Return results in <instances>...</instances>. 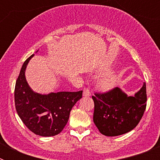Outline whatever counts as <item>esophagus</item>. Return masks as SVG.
<instances>
[{"mask_svg":"<svg viewBox=\"0 0 160 160\" xmlns=\"http://www.w3.org/2000/svg\"><path fill=\"white\" fill-rule=\"evenodd\" d=\"M90 95H91V92H90V89L87 88V87H85L83 89V96H85V97H89Z\"/></svg>","mask_w":160,"mask_h":160,"instance_id":"1","label":"esophagus"}]
</instances>
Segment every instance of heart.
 Listing matches in <instances>:
<instances>
[{"label":"heart","instance_id":"1","mask_svg":"<svg viewBox=\"0 0 160 160\" xmlns=\"http://www.w3.org/2000/svg\"><path fill=\"white\" fill-rule=\"evenodd\" d=\"M114 83H115V79H114V78L112 75H109L103 78L102 79H101V81L99 82L100 87L102 89H104V90H107V89L113 87Z\"/></svg>","mask_w":160,"mask_h":160}]
</instances>
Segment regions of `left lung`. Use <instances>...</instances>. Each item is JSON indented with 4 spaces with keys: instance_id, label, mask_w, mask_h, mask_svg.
Returning <instances> with one entry per match:
<instances>
[{
    "instance_id": "obj_1",
    "label": "left lung",
    "mask_w": 160,
    "mask_h": 160,
    "mask_svg": "<svg viewBox=\"0 0 160 160\" xmlns=\"http://www.w3.org/2000/svg\"><path fill=\"white\" fill-rule=\"evenodd\" d=\"M94 122L107 136L129 132L140 122L147 107L146 83L134 97L128 96L118 87L107 92L94 93Z\"/></svg>"
}]
</instances>
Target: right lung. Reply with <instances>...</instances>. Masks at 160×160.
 I'll list each match as a JSON object with an SVG mask.
<instances>
[{
    "label": "right lung",
    "mask_w": 160,
    "mask_h": 160,
    "mask_svg": "<svg viewBox=\"0 0 160 160\" xmlns=\"http://www.w3.org/2000/svg\"><path fill=\"white\" fill-rule=\"evenodd\" d=\"M32 56L25 60L17 79L15 107L22 121L32 132L41 136H53L65 128L71 109L82 97V90L50 93L47 95L33 92L25 76V68Z\"/></svg>",
    "instance_id": "add662e5"
}]
</instances>
